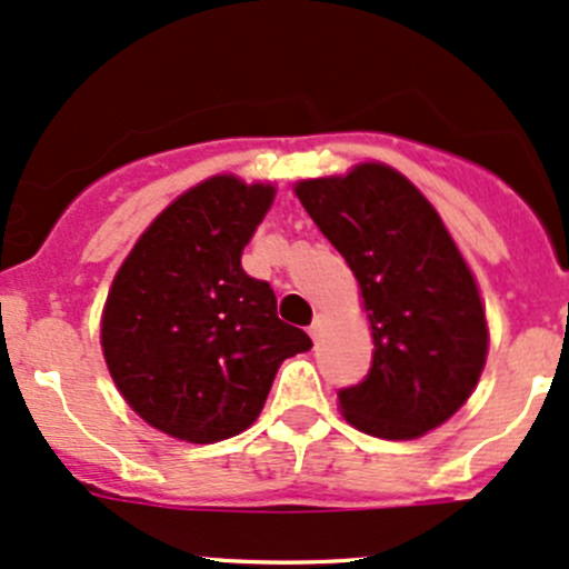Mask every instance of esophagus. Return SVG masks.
<instances>
[{
  "instance_id": "1",
  "label": "esophagus",
  "mask_w": 569,
  "mask_h": 569,
  "mask_svg": "<svg viewBox=\"0 0 569 569\" xmlns=\"http://www.w3.org/2000/svg\"><path fill=\"white\" fill-rule=\"evenodd\" d=\"M321 329H323V316H316L313 323H310V327H308V335L313 337V340H318V335H321Z\"/></svg>"
}]
</instances>
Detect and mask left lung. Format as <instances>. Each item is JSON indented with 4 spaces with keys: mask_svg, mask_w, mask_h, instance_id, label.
Returning a JSON list of instances; mask_svg holds the SVG:
<instances>
[{
    "mask_svg": "<svg viewBox=\"0 0 569 569\" xmlns=\"http://www.w3.org/2000/svg\"><path fill=\"white\" fill-rule=\"evenodd\" d=\"M297 197L359 280L372 327L370 372L337 391L346 421L386 440L440 427L472 395L489 348L478 286L440 216L386 164L302 180Z\"/></svg>",
    "mask_w": 569,
    "mask_h": 569,
    "instance_id": "obj_1",
    "label": "left lung"
}]
</instances>
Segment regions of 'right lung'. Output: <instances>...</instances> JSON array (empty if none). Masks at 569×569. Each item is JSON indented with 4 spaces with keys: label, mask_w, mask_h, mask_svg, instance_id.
<instances>
[{
    "label": "right lung",
    "mask_w": 569,
    "mask_h": 569,
    "mask_svg": "<svg viewBox=\"0 0 569 569\" xmlns=\"http://www.w3.org/2000/svg\"><path fill=\"white\" fill-rule=\"evenodd\" d=\"M272 197V186L232 174L193 186L112 280L102 316L110 376L137 416L178 440L240 435L264 408L280 361L313 346L280 321L270 283L240 264Z\"/></svg>",
    "instance_id": "add662e5"
}]
</instances>
